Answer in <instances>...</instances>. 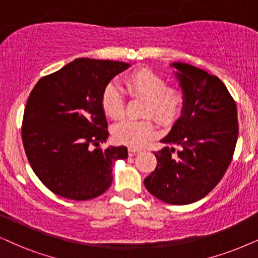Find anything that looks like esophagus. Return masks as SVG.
<instances>
[{"instance_id":"1","label":"esophagus","mask_w":258,"mask_h":258,"mask_svg":"<svg viewBox=\"0 0 258 258\" xmlns=\"http://www.w3.org/2000/svg\"><path fill=\"white\" fill-rule=\"evenodd\" d=\"M140 150L139 149H136V148H130L128 149V155L130 156H135L137 153H139Z\"/></svg>"}]
</instances>
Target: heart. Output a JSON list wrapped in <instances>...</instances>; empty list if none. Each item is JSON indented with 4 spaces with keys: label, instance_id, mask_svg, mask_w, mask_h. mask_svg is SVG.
I'll list each match as a JSON object with an SVG mask.
<instances>
[{
    "label": "heart",
    "instance_id": "heart-1",
    "mask_svg": "<svg viewBox=\"0 0 258 258\" xmlns=\"http://www.w3.org/2000/svg\"><path fill=\"white\" fill-rule=\"evenodd\" d=\"M126 89L133 97L145 99L142 108L143 116H153L163 125H170L181 115L184 106V94L175 86H168L167 80L148 68H139L123 77ZM101 107L108 118L118 120L125 112V99L115 82L105 87L101 95ZM157 133L151 118L123 120L113 128L116 143L130 148H142Z\"/></svg>",
    "mask_w": 258,
    "mask_h": 258
}]
</instances>
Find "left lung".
Listing matches in <instances>:
<instances>
[{"label":"left lung","instance_id":"8db88e82","mask_svg":"<svg viewBox=\"0 0 258 258\" xmlns=\"http://www.w3.org/2000/svg\"><path fill=\"white\" fill-rule=\"evenodd\" d=\"M184 94L181 118L155 153L156 169L144 180L153 197L170 205L205 198L219 183L238 139L237 106L214 75L185 63H172ZM174 146L179 150L174 151Z\"/></svg>","mask_w":258,"mask_h":258}]
</instances>
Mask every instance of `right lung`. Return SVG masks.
Segmentation results:
<instances>
[{
  "label": "right lung",
  "instance_id": "obj_1",
  "mask_svg": "<svg viewBox=\"0 0 258 258\" xmlns=\"http://www.w3.org/2000/svg\"><path fill=\"white\" fill-rule=\"evenodd\" d=\"M130 64L78 58L41 77L29 94L22 119V143L29 164L52 193L90 200L113 181L116 159L126 146L99 145L108 138L101 95L109 81Z\"/></svg>",
  "mask_w": 258,
  "mask_h": 258
}]
</instances>
